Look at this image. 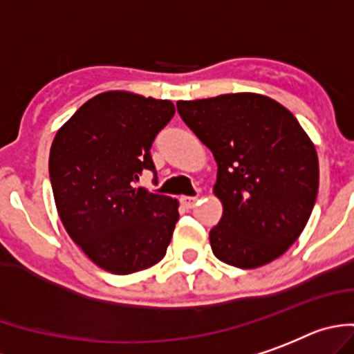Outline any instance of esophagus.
<instances>
[{
    "mask_svg": "<svg viewBox=\"0 0 354 354\" xmlns=\"http://www.w3.org/2000/svg\"><path fill=\"white\" fill-rule=\"evenodd\" d=\"M180 203H181V205H183V208H187V209H192L194 206L197 205V197L183 196V197H180Z\"/></svg>",
    "mask_w": 354,
    "mask_h": 354,
    "instance_id": "esophagus-1",
    "label": "esophagus"
}]
</instances>
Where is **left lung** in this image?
I'll return each mask as SVG.
<instances>
[{
  "label": "left lung",
  "instance_id": "left-lung-1",
  "mask_svg": "<svg viewBox=\"0 0 354 354\" xmlns=\"http://www.w3.org/2000/svg\"><path fill=\"white\" fill-rule=\"evenodd\" d=\"M176 107L218 167L213 192L224 215L209 231L216 259L257 268L282 256L307 225L319 189L316 148L298 120L256 93L181 100Z\"/></svg>",
  "mask_w": 354,
  "mask_h": 354
}]
</instances>
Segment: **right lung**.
I'll use <instances>...</instances> for the list:
<instances>
[{"mask_svg": "<svg viewBox=\"0 0 354 354\" xmlns=\"http://www.w3.org/2000/svg\"><path fill=\"white\" fill-rule=\"evenodd\" d=\"M173 116L169 100L107 91L79 107L54 138L49 176L59 218L106 272L129 275L167 252L178 201L136 181L157 173L149 149Z\"/></svg>", "mask_w": 354, "mask_h": 354, "instance_id": "obj_1", "label": "right lung"}]
</instances>
